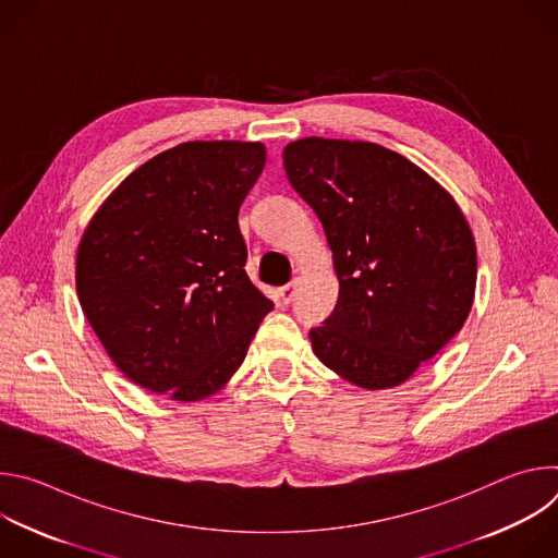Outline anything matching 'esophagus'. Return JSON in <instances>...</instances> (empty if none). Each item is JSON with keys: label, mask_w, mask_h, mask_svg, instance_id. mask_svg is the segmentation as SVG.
I'll return each instance as SVG.
<instances>
[{"label": "esophagus", "mask_w": 558, "mask_h": 558, "mask_svg": "<svg viewBox=\"0 0 558 558\" xmlns=\"http://www.w3.org/2000/svg\"><path fill=\"white\" fill-rule=\"evenodd\" d=\"M295 287H298V282L293 280V282H289V284H284V287H280V289H278V298H280V302H282V304H289V302L293 300V295H295Z\"/></svg>", "instance_id": "esophagus-1"}]
</instances>
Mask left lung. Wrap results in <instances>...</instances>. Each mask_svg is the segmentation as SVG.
<instances>
[{
  "instance_id": "left-lung-1",
  "label": "left lung",
  "mask_w": 558,
  "mask_h": 558,
  "mask_svg": "<svg viewBox=\"0 0 558 558\" xmlns=\"http://www.w3.org/2000/svg\"><path fill=\"white\" fill-rule=\"evenodd\" d=\"M293 190L320 218L340 295L315 357L379 390L407 381L472 308L476 247L454 198L407 156L368 141L306 136L282 149Z\"/></svg>"
}]
</instances>
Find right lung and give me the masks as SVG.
Returning a JSON list of instances; mask_svg holds the SVG:
<instances>
[{
  "mask_svg": "<svg viewBox=\"0 0 558 558\" xmlns=\"http://www.w3.org/2000/svg\"><path fill=\"white\" fill-rule=\"evenodd\" d=\"M267 161L263 143L187 141L136 168L76 250V295L117 368L198 402L241 368L274 308L247 278L238 227Z\"/></svg>",
  "mask_w": 558,
  "mask_h": 558,
  "instance_id": "right-lung-1",
  "label": "right lung"
}]
</instances>
